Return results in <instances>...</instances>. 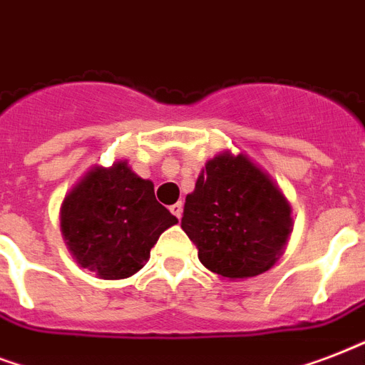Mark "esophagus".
Masks as SVG:
<instances>
[{"label": "esophagus", "instance_id": "esophagus-1", "mask_svg": "<svg viewBox=\"0 0 365 365\" xmlns=\"http://www.w3.org/2000/svg\"><path fill=\"white\" fill-rule=\"evenodd\" d=\"M171 213L175 215V217H177V219H180V217H182V202H177V203H173V205H171Z\"/></svg>", "mask_w": 365, "mask_h": 365}]
</instances>
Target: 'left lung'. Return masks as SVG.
<instances>
[{
	"mask_svg": "<svg viewBox=\"0 0 365 365\" xmlns=\"http://www.w3.org/2000/svg\"><path fill=\"white\" fill-rule=\"evenodd\" d=\"M180 227L205 268L222 278L259 276L274 267L289 238V202L245 154L222 152L205 163L186 196Z\"/></svg>",
	"mask_w": 365,
	"mask_h": 365,
	"instance_id": "obj_1",
	"label": "left lung"
}]
</instances>
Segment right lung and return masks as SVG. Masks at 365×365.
<instances>
[{
	"instance_id": "add662e5",
	"label": "right lung",
	"mask_w": 365,
	"mask_h": 365,
	"mask_svg": "<svg viewBox=\"0 0 365 365\" xmlns=\"http://www.w3.org/2000/svg\"><path fill=\"white\" fill-rule=\"evenodd\" d=\"M177 222L156 200L152 180L140 179L123 160L91 169L61 207L68 250L78 264L103 279L138 272L160 234Z\"/></svg>"
}]
</instances>
